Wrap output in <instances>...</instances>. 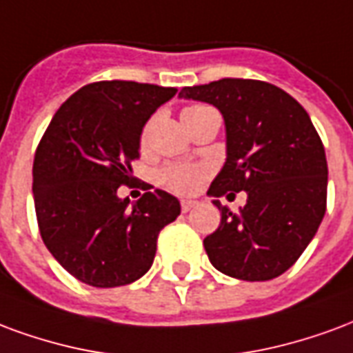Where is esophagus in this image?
Instances as JSON below:
<instances>
[{"mask_svg":"<svg viewBox=\"0 0 353 353\" xmlns=\"http://www.w3.org/2000/svg\"><path fill=\"white\" fill-rule=\"evenodd\" d=\"M195 205H197V203L190 201V199H182V201H180V208H182V212H190V210H192Z\"/></svg>","mask_w":353,"mask_h":353,"instance_id":"1","label":"esophagus"}]
</instances>
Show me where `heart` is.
I'll return each instance as SVG.
<instances>
[{"label":"heart","mask_w":353,"mask_h":353,"mask_svg":"<svg viewBox=\"0 0 353 353\" xmlns=\"http://www.w3.org/2000/svg\"><path fill=\"white\" fill-rule=\"evenodd\" d=\"M192 109H201V107H192ZM186 109V110H192ZM205 169L199 165H190V163H173L161 169L159 173V182L176 194H192L199 182L205 176Z\"/></svg>","instance_id":"1"}]
</instances>
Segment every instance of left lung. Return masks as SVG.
I'll return each instance as SVG.
<instances>
[{
	"instance_id": "left-lung-1",
	"label": "left lung",
	"mask_w": 353,
	"mask_h": 353,
	"mask_svg": "<svg viewBox=\"0 0 353 353\" xmlns=\"http://www.w3.org/2000/svg\"><path fill=\"white\" fill-rule=\"evenodd\" d=\"M179 97L212 105L225 125V163L207 194L222 210L203 246L231 279L263 282L292 267L325 214L327 161L308 112L269 82L222 79L186 86ZM247 192L239 213L217 197Z\"/></svg>"
}]
</instances>
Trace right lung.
Segmentation results:
<instances>
[{
  "label": "right lung",
  "mask_w": 353,
  "mask_h": 353,
  "mask_svg": "<svg viewBox=\"0 0 353 353\" xmlns=\"http://www.w3.org/2000/svg\"><path fill=\"white\" fill-rule=\"evenodd\" d=\"M179 90L103 81L56 110L33 159V199L43 243L74 279L95 288L139 280L154 263L159 231L180 214L163 190L118 197L139 158L141 133Z\"/></svg>",
  "instance_id": "right-lung-1"
}]
</instances>
